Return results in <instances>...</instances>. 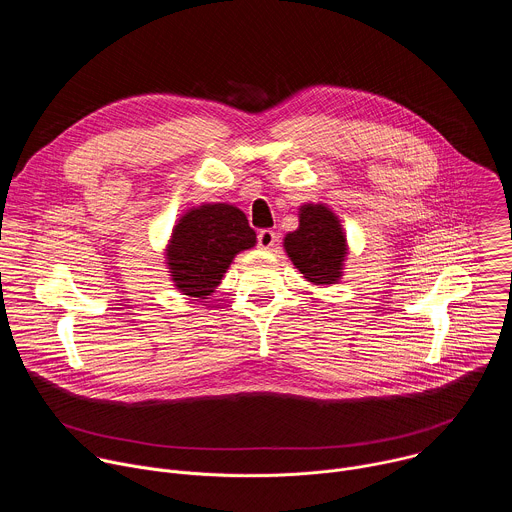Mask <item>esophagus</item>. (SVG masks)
<instances>
[{
    "mask_svg": "<svg viewBox=\"0 0 512 512\" xmlns=\"http://www.w3.org/2000/svg\"><path fill=\"white\" fill-rule=\"evenodd\" d=\"M275 243H277V235L271 229H261L257 233V245L261 249H271Z\"/></svg>",
    "mask_w": 512,
    "mask_h": 512,
    "instance_id": "esophagus-1",
    "label": "esophagus"
}]
</instances>
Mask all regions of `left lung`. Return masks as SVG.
Segmentation results:
<instances>
[{"mask_svg":"<svg viewBox=\"0 0 512 512\" xmlns=\"http://www.w3.org/2000/svg\"><path fill=\"white\" fill-rule=\"evenodd\" d=\"M285 253L304 277L316 285L336 283L346 259V235L338 216L324 204H304L300 227L283 239Z\"/></svg>","mask_w":512,"mask_h":512,"instance_id":"left-lung-1","label":"left lung"}]
</instances>
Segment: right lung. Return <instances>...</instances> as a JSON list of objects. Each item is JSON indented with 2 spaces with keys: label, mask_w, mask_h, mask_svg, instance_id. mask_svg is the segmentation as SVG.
Here are the masks:
<instances>
[{
  "label": "right lung",
  "mask_w": 512,
  "mask_h": 512,
  "mask_svg": "<svg viewBox=\"0 0 512 512\" xmlns=\"http://www.w3.org/2000/svg\"><path fill=\"white\" fill-rule=\"evenodd\" d=\"M257 235L233 204H202L188 210L166 249L172 281L184 296L206 300L237 253L255 247Z\"/></svg>",
  "instance_id": "add662e5"
}]
</instances>
